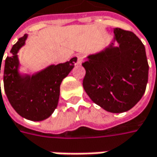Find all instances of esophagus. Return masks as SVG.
<instances>
[{"label":"esophagus","mask_w":157,"mask_h":157,"mask_svg":"<svg viewBox=\"0 0 157 157\" xmlns=\"http://www.w3.org/2000/svg\"><path fill=\"white\" fill-rule=\"evenodd\" d=\"M76 63L78 64H81L82 62H83V60H84V56H82V55H77L76 56Z\"/></svg>","instance_id":"34e87169"}]
</instances>
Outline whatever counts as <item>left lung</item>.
I'll return each instance as SVG.
<instances>
[{
	"label": "left lung",
	"mask_w": 157,
	"mask_h": 157,
	"mask_svg": "<svg viewBox=\"0 0 157 157\" xmlns=\"http://www.w3.org/2000/svg\"><path fill=\"white\" fill-rule=\"evenodd\" d=\"M114 34L119 47L112 44L82 64L86 71L82 85L94 103L109 112L121 113L142 98L149 66L145 46L133 32L115 28Z\"/></svg>",
	"instance_id": "obj_1"
}]
</instances>
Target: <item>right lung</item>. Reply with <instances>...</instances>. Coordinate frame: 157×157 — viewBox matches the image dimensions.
<instances>
[{
    "instance_id": "right-lung-1",
    "label": "right lung",
    "mask_w": 157,
    "mask_h": 157,
    "mask_svg": "<svg viewBox=\"0 0 157 157\" xmlns=\"http://www.w3.org/2000/svg\"><path fill=\"white\" fill-rule=\"evenodd\" d=\"M26 38L27 34L13 45L10 56L5 59L4 91L10 105L18 114L27 120L43 121L48 118L57 106L60 84L74 68V62L76 58H72L63 64L50 65L31 77H21L18 74L17 53L24 45Z\"/></svg>"
}]
</instances>
